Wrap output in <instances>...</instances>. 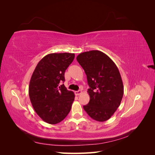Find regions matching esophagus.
I'll return each mask as SVG.
<instances>
[{
    "mask_svg": "<svg viewBox=\"0 0 155 155\" xmlns=\"http://www.w3.org/2000/svg\"><path fill=\"white\" fill-rule=\"evenodd\" d=\"M81 93H82V91L79 90V91H78L75 92V94H76V96H79V95H80Z\"/></svg>",
    "mask_w": 155,
    "mask_h": 155,
    "instance_id": "obj_1",
    "label": "esophagus"
}]
</instances>
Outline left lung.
I'll list each match as a JSON object with an SVG mask.
<instances>
[{
    "label": "left lung",
    "mask_w": 155,
    "mask_h": 155,
    "mask_svg": "<svg viewBox=\"0 0 155 155\" xmlns=\"http://www.w3.org/2000/svg\"><path fill=\"white\" fill-rule=\"evenodd\" d=\"M76 59L87 75L88 104L83 106L88 115L105 121L114 114L124 95V85L119 70L109 56L99 50L79 54Z\"/></svg>",
    "instance_id": "8db88e82"
}]
</instances>
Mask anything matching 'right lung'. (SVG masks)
Segmentation results:
<instances>
[{
    "instance_id": "add662e5",
    "label": "right lung",
    "mask_w": 155,
    "mask_h": 155,
    "mask_svg": "<svg viewBox=\"0 0 155 155\" xmlns=\"http://www.w3.org/2000/svg\"><path fill=\"white\" fill-rule=\"evenodd\" d=\"M75 57L71 53L46 55L37 64L30 81L28 93L35 111L45 122L56 124L66 118L75 95L64 84V72Z\"/></svg>"
}]
</instances>
